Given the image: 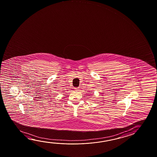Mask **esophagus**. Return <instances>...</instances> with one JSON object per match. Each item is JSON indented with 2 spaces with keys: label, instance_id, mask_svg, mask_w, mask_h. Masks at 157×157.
Returning <instances> with one entry per match:
<instances>
[{
  "label": "esophagus",
  "instance_id": "34e87169",
  "mask_svg": "<svg viewBox=\"0 0 157 157\" xmlns=\"http://www.w3.org/2000/svg\"><path fill=\"white\" fill-rule=\"evenodd\" d=\"M75 91H79L80 90V88L79 87H75Z\"/></svg>",
  "mask_w": 157,
  "mask_h": 157
}]
</instances>
